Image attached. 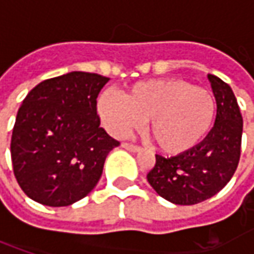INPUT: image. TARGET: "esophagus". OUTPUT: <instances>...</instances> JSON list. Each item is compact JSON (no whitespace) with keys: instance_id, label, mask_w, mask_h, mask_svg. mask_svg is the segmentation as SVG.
Masks as SVG:
<instances>
[{"instance_id":"obj_1","label":"esophagus","mask_w":254,"mask_h":254,"mask_svg":"<svg viewBox=\"0 0 254 254\" xmlns=\"http://www.w3.org/2000/svg\"><path fill=\"white\" fill-rule=\"evenodd\" d=\"M122 147L123 148H126V150H128V151H131V152L141 151V147H138V145H134V144H130V142H123Z\"/></svg>"}]
</instances>
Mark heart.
Instances as JSON below:
<instances>
[{
    "mask_svg": "<svg viewBox=\"0 0 254 254\" xmlns=\"http://www.w3.org/2000/svg\"><path fill=\"white\" fill-rule=\"evenodd\" d=\"M97 113L116 137H126L148 120L154 144L168 155L195 148L215 123L213 94L182 79H160L131 86L124 96L104 90Z\"/></svg>",
    "mask_w": 254,
    "mask_h": 254,
    "instance_id": "b5f03b06",
    "label": "heart"
}]
</instances>
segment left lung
I'll return each mask as SVG.
<instances>
[{
	"label": "left lung",
	"mask_w": 254,
	"mask_h": 254,
	"mask_svg": "<svg viewBox=\"0 0 254 254\" xmlns=\"http://www.w3.org/2000/svg\"><path fill=\"white\" fill-rule=\"evenodd\" d=\"M216 99V119L209 134L190 151L165 158L155 155L147 174L154 190L175 205H195L216 195L233 177L240 160L243 119L228 83L208 74Z\"/></svg>",
	"instance_id": "1"
}]
</instances>
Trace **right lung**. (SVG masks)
<instances>
[{"instance_id":"obj_1","label":"right lung","mask_w":254,"mask_h":254,"mask_svg":"<svg viewBox=\"0 0 254 254\" xmlns=\"http://www.w3.org/2000/svg\"><path fill=\"white\" fill-rule=\"evenodd\" d=\"M109 77L70 72L26 94L11 138L21 190L46 206H69L97 185L107 154L120 142L100 127L97 96Z\"/></svg>"}]
</instances>
